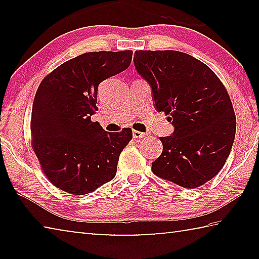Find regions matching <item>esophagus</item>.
<instances>
[{
  "label": "esophagus",
  "instance_id": "obj_1",
  "mask_svg": "<svg viewBox=\"0 0 259 259\" xmlns=\"http://www.w3.org/2000/svg\"><path fill=\"white\" fill-rule=\"evenodd\" d=\"M133 136H134V138H143V137H145L146 134L140 133V131H137V130H134L133 131Z\"/></svg>",
  "mask_w": 259,
  "mask_h": 259
}]
</instances>
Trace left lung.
Here are the masks:
<instances>
[{
    "mask_svg": "<svg viewBox=\"0 0 259 259\" xmlns=\"http://www.w3.org/2000/svg\"><path fill=\"white\" fill-rule=\"evenodd\" d=\"M134 63L152 88L155 108L174 125L161 137L152 171L179 186L195 188L224 166L233 145L236 119L230 96L202 61L181 51L139 50Z\"/></svg>",
    "mask_w": 259,
    "mask_h": 259,
    "instance_id": "obj_1",
    "label": "left lung"
}]
</instances>
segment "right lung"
Returning a JSON list of instances; mask_svg holds the SVG:
<instances>
[{"instance_id": "add662e5", "label": "right lung", "mask_w": 259, "mask_h": 259, "mask_svg": "<svg viewBox=\"0 0 259 259\" xmlns=\"http://www.w3.org/2000/svg\"><path fill=\"white\" fill-rule=\"evenodd\" d=\"M133 51L87 52L43 78L33 102L32 147L56 187L84 195L115 177L119 156L133 139L129 128L107 133L91 115L98 85L129 67Z\"/></svg>"}]
</instances>
